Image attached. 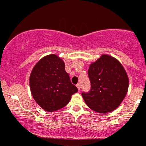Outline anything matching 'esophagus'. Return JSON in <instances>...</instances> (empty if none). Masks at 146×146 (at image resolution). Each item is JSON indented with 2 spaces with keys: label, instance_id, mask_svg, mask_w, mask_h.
Here are the masks:
<instances>
[{
  "label": "esophagus",
  "instance_id": "obj_1",
  "mask_svg": "<svg viewBox=\"0 0 146 146\" xmlns=\"http://www.w3.org/2000/svg\"><path fill=\"white\" fill-rule=\"evenodd\" d=\"M76 86H77V88H78V90H80V85L79 84H78L76 85Z\"/></svg>",
  "mask_w": 146,
  "mask_h": 146
}]
</instances>
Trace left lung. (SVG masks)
I'll return each mask as SVG.
<instances>
[{"mask_svg": "<svg viewBox=\"0 0 146 146\" xmlns=\"http://www.w3.org/2000/svg\"><path fill=\"white\" fill-rule=\"evenodd\" d=\"M88 73L91 89L88 93H82L86 105L99 113L117 109L129 86L128 76L121 62L110 55L102 54L89 65Z\"/></svg>", "mask_w": 146, "mask_h": 146, "instance_id": "1", "label": "left lung"}]
</instances>
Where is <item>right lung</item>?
Listing matches in <instances>:
<instances>
[{"instance_id":"1","label":"right lung","mask_w":146,"mask_h":146,"mask_svg":"<svg viewBox=\"0 0 146 146\" xmlns=\"http://www.w3.org/2000/svg\"><path fill=\"white\" fill-rule=\"evenodd\" d=\"M64 60L56 54L42 58L33 66L29 77L33 98L43 110L53 112L70 102L78 88L72 84L64 69Z\"/></svg>"}]
</instances>
